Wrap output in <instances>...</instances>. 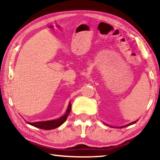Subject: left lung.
<instances>
[{
  "label": "left lung",
  "mask_w": 160,
  "mask_h": 160,
  "mask_svg": "<svg viewBox=\"0 0 160 160\" xmlns=\"http://www.w3.org/2000/svg\"><path fill=\"white\" fill-rule=\"evenodd\" d=\"M137 121H138V120H137V121H133V122H132V123H128V124H127V125L123 126H120V127H116V128H125V127H127V126H128L132 125V124H134V123H136ZM110 127H112V126H110Z\"/></svg>",
  "instance_id": "1"
}]
</instances>
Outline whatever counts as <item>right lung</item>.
Returning <instances> with one entry per match:
<instances>
[{"instance_id": "obj_1", "label": "right lung", "mask_w": 160, "mask_h": 160, "mask_svg": "<svg viewBox=\"0 0 160 160\" xmlns=\"http://www.w3.org/2000/svg\"><path fill=\"white\" fill-rule=\"evenodd\" d=\"M70 110H71V104H70V102H69L68 107L66 113H65L63 116H61V118H59L58 119H55V120L47 121H38V122H34V123L28 122V123H29V125L36 127V128H39L44 130H51V129L56 128L60 126H61L62 124L66 121L68 116L69 113L70 112Z\"/></svg>"}]
</instances>
